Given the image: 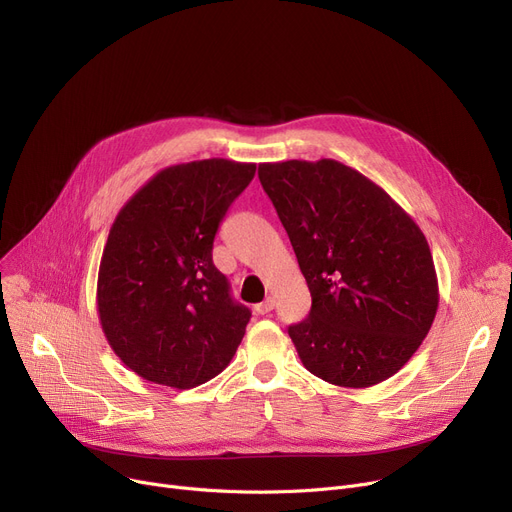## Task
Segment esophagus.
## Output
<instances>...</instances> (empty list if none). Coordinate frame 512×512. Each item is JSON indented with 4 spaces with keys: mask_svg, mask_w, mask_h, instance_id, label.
I'll return each mask as SVG.
<instances>
[{
    "mask_svg": "<svg viewBox=\"0 0 512 512\" xmlns=\"http://www.w3.org/2000/svg\"><path fill=\"white\" fill-rule=\"evenodd\" d=\"M272 309H274V299H270V297H267L263 303L255 305V313L257 315H265V313H270Z\"/></svg>",
    "mask_w": 512,
    "mask_h": 512,
    "instance_id": "34e87169",
    "label": "esophagus"
}]
</instances>
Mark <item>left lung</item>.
I'll return each instance as SVG.
<instances>
[{"label":"left lung","instance_id":"left-lung-1","mask_svg":"<svg viewBox=\"0 0 512 512\" xmlns=\"http://www.w3.org/2000/svg\"><path fill=\"white\" fill-rule=\"evenodd\" d=\"M311 292L288 334L317 378L369 388L405 367L434 324L438 276L427 238L382 186L336 159L259 164Z\"/></svg>","mask_w":512,"mask_h":512}]
</instances>
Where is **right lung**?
I'll return each mask as SVG.
<instances>
[{"instance_id": "right-lung-1", "label": "right lung", "mask_w": 512, "mask_h": 512, "mask_svg": "<svg viewBox=\"0 0 512 512\" xmlns=\"http://www.w3.org/2000/svg\"><path fill=\"white\" fill-rule=\"evenodd\" d=\"M255 164L211 157L159 170L107 234L97 276L101 330L143 380L188 390L232 361L251 311L230 299L211 249Z\"/></svg>"}]
</instances>
